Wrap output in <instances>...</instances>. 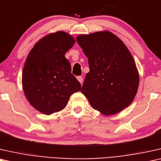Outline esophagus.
<instances>
[{"mask_svg":"<svg viewBox=\"0 0 161 161\" xmlns=\"http://www.w3.org/2000/svg\"><path fill=\"white\" fill-rule=\"evenodd\" d=\"M77 80H78V81H80V82L81 84L82 83V81H83V78L81 77V76H77Z\"/></svg>","mask_w":161,"mask_h":161,"instance_id":"obj_1","label":"esophagus"}]
</instances>
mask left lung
<instances>
[{"label": "left lung", "mask_w": 161, "mask_h": 161, "mask_svg": "<svg viewBox=\"0 0 161 161\" xmlns=\"http://www.w3.org/2000/svg\"><path fill=\"white\" fill-rule=\"evenodd\" d=\"M88 59L81 93L106 116L117 114L133 102L139 84L132 55L120 38L108 31L76 37Z\"/></svg>", "instance_id": "1"}]
</instances>
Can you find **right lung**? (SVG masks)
<instances>
[{
    "mask_svg": "<svg viewBox=\"0 0 161 161\" xmlns=\"http://www.w3.org/2000/svg\"><path fill=\"white\" fill-rule=\"evenodd\" d=\"M75 43L73 36L64 31L49 33L36 43L26 58L22 89L31 105L42 114L63 110L70 96L81 90L65 57Z\"/></svg>",
    "mask_w": 161,
    "mask_h": 161,
    "instance_id": "obj_1",
    "label": "right lung"
}]
</instances>
